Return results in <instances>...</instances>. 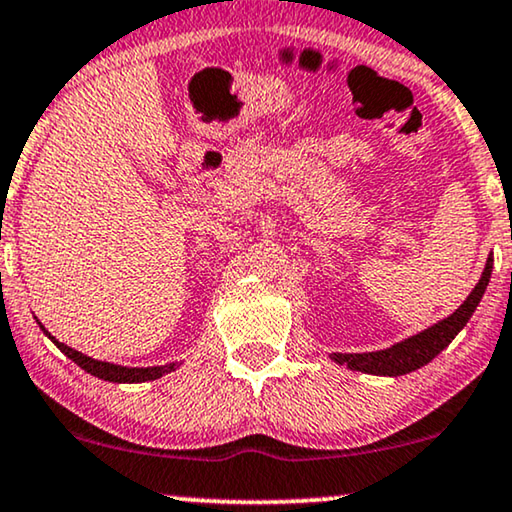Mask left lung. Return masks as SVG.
<instances>
[{"label": "left lung", "instance_id": "8db88e82", "mask_svg": "<svg viewBox=\"0 0 512 512\" xmlns=\"http://www.w3.org/2000/svg\"><path fill=\"white\" fill-rule=\"evenodd\" d=\"M489 277H492V258H487L485 272H482L480 282L475 284L471 296L461 303L457 312H452L447 319L438 321L436 326L426 328V331L412 335V338L398 342V345H394V347L380 349V352L333 354L331 359L335 363H340V366L361 370V373L389 375V377L412 373V370L426 366V363H429L431 359H436V356L454 340V335H457L461 328L468 324V319H471L475 307H478L480 298L485 296Z\"/></svg>", "mask_w": 512, "mask_h": 512}]
</instances>
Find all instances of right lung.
I'll return each instance as SVG.
<instances>
[{
	"instance_id": "add662e5",
	"label": "right lung",
	"mask_w": 512,
	"mask_h": 512,
	"mask_svg": "<svg viewBox=\"0 0 512 512\" xmlns=\"http://www.w3.org/2000/svg\"><path fill=\"white\" fill-rule=\"evenodd\" d=\"M41 326V324H39ZM41 331H44L48 338H51L55 345L62 354H67L69 359H72L76 366H81L86 373L100 377V380H107V382H149V380H158V377H163L165 373H172L174 370V363L170 366H153V368H125V366H116V363H107V361H97V359H90V356L76 352V349L67 347L65 342H58L53 338L51 333L46 331L44 326H41Z\"/></svg>"
}]
</instances>
